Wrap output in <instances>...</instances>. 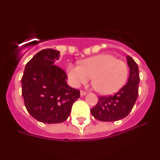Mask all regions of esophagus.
Instances as JSON below:
<instances>
[{
	"label": "esophagus",
	"instance_id": "obj_1",
	"mask_svg": "<svg viewBox=\"0 0 160 160\" xmlns=\"http://www.w3.org/2000/svg\"><path fill=\"white\" fill-rule=\"evenodd\" d=\"M86 94H87V92L84 91V90H81V91H80V95L81 96H84L86 95Z\"/></svg>",
	"mask_w": 160,
	"mask_h": 160
}]
</instances>
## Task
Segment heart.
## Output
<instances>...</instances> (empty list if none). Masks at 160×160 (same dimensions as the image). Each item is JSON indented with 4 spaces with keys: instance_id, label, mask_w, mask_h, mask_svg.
Here are the masks:
<instances>
[{
    "instance_id": "obj_1",
    "label": "heart",
    "mask_w": 160,
    "mask_h": 160,
    "mask_svg": "<svg viewBox=\"0 0 160 160\" xmlns=\"http://www.w3.org/2000/svg\"><path fill=\"white\" fill-rule=\"evenodd\" d=\"M68 78L74 87L85 84L92 77V86L102 94L117 92L125 85L128 78V66L115 56L102 53L82 61L80 66L69 64Z\"/></svg>"
}]
</instances>
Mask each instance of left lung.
<instances>
[{
  "label": "left lung",
  "mask_w": 160,
  "mask_h": 160,
  "mask_svg": "<svg viewBox=\"0 0 160 160\" xmlns=\"http://www.w3.org/2000/svg\"><path fill=\"white\" fill-rule=\"evenodd\" d=\"M127 61L130 69L128 82L114 95L98 98L97 105L90 110L96 119L102 122L118 121L128 116L135 105L138 94V67L130 56H127Z\"/></svg>",
  "instance_id": "8db88e82"
}]
</instances>
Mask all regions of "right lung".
<instances>
[{"label": "right lung", "mask_w": 160, "mask_h": 160, "mask_svg": "<svg viewBox=\"0 0 160 160\" xmlns=\"http://www.w3.org/2000/svg\"><path fill=\"white\" fill-rule=\"evenodd\" d=\"M60 52L42 49L25 65L22 78L25 106L32 118L44 123H60L70 114L80 91L66 82V72L56 66Z\"/></svg>", "instance_id": "1"}]
</instances>
